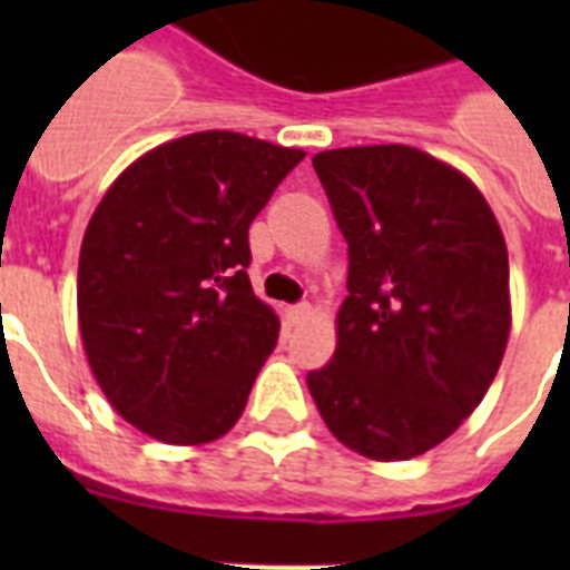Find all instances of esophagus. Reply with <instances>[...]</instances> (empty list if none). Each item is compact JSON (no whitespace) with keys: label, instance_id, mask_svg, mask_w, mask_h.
Segmentation results:
<instances>
[{"label":"esophagus","instance_id":"34e87169","mask_svg":"<svg viewBox=\"0 0 570 570\" xmlns=\"http://www.w3.org/2000/svg\"><path fill=\"white\" fill-rule=\"evenodd\" d=\"M311 313H313L311 304H293V307H286L284 316L295 325V322H304V320H307V316H311Z\"/></svg>","mask_w":570,"mask_h":570}]
</instances>
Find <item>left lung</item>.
<instances>
[{"label": "left lung", "mask_w": 570, "mask_h": 570, "mask_svg": "<svg viewBox=\"0 0 570 570\" xmlns=\"http://www.w3.org/2000/svg\"><path fill=\"white\" fill-rule=\"evenodd\" d=\"M313 168L348 242V295L307 387L348 450L416 459L476 411L505 355L503 230L476 183L416 147L322 150Z\"/></svg>", "instance_id": "8db88e82"}]
</instances>
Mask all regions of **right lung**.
<instances>
[{
    "instance_id": "1",
    "label": "right lung",
    "mask_w": 570,
    "mask_h": 570,
    "mask_svg": "<svg viewBox=\"0 0 570 570\" xmlns=\"http://www.w3.org/2000/svg\"><path fill=\"white\" fill-rule=\"evenodd\" d=\"M298 147L206 129L120 171L85 227L76 311L94 379L171 446L218 441L245 411L281 320L248 281V227Z\"/></svg>"
}]
</instances>
